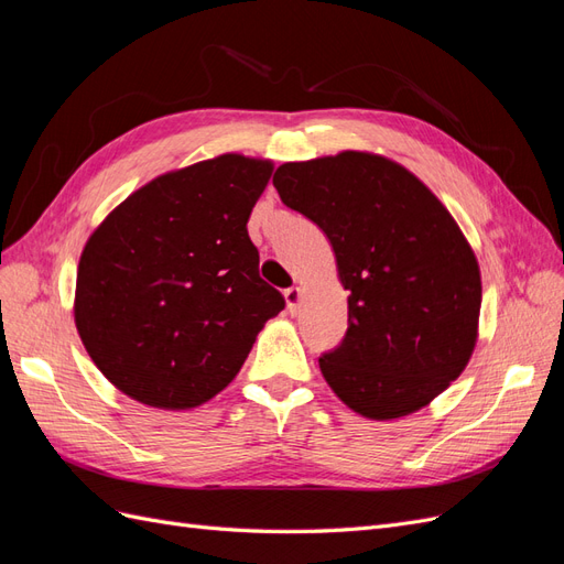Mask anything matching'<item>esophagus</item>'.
I'll use <instances>...</instances> for the list:
<instances>
[{"label": "esophagus", "instance_id": "34e87169", "mask_svg": "<svg viewBox=\"0 0 564 564\" xmlns=\"http://www.w3.org/2000/svg\"><path fill=\"white\" fill-rule=\"evenodd\" d=\"M301 299H303V289L301 286H292L286 289L284 292V301H286V311L296 315L299 313V305H301Z\"/></svg>", "mask_w": 564, "mask_h": 564}]
</instances>
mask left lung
Masks as SVG:
<instances>
[{
  "label": "left lung",
  "mask_w": 564,
  "mask_h": 564,
  "mask_svg": "<svg viewBox=\"0 0 564 564\" xmlns=\"http://www.w3.org/2000/svg\"><path fill=\"white\" fill-rule=\"evenodd\" d=\"M272 185L327 235L350 292L348 332L319 357L324 381L373 421L431 404L466 369L482 305L480 265L454 216L373 152L286 162Z\"/></svg>",
  "instance_id": "1"
}]
</instances>
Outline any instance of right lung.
<instances>
[{
  "label": "right lung",
  "instance_id": "obj_1",
  "mask_svg": "<svg viewBox=\"0 0 564 564\" xmlns=\"http://www.w3.org/2000/svg\"><path fill=\"white\" fill-rule=\"evenodd\" d=\"M272 162L226 152L152 178L84 245L75 327L131 400L193 409L242 369L284 296L259 275L247 220Z\"/></svg>",
  "mask_w": 564,
  "mask_h": 564
}]
</instances>
